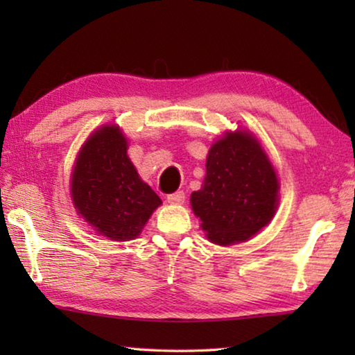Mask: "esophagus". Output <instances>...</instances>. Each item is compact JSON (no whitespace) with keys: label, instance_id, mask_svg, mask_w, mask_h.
<instances>
[{"label":"esophagus","instance_id":"1","mask_svg":"<svg viewBox=\"0 0 355 355\" xmlns=\"http://www.w3.org/2000/svg\"><path fill=\"white\" fill-rule=\"evenodd\" d=\"M184 199H186V196H184L183 191H177V192H173V194H167V202L175 203V205L183 203Z\"/></svg>","mask_w":355,"mask_h":355}]
</instances>
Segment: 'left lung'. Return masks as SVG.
<instances>
[{
	"label": "left lung",
	"mask_w": 355,
	"mask_h": 355,
	"mask_svg": "<svg viewBox=\"0 0 355 355\" xmlns=\"http://www.w3.org/2000/svg\"><path fill=\"white\" fill-rule=\"evenodd\" d=\"M279 182L254 136L227 133L208 152L202 189L191 205L209 241L241 243L269 224L277 208Z\"/></svg>",
	"instance_id": "obj_1"
}]
</instances>
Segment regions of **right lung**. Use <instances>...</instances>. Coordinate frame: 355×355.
I'll use <instances>...</instances> for the list:
<instances>
[{
    "label": "right lung",
    "mask_w": 355,
    "mask_h": 355,
    "mask_svg": "<svg viewBox=\"0 0 355 355\" xmlns=\"http://www.w3.org/2000/svg\"><path fill=\"white\" fill-rule=\"evenodd\" d=\"M71 199L98 235L116 241L136 238L161 205L137 175L127 156V139L116 125L95 131L84 144L71 173Z\"/></svg>",
    "instance_id": "add662e5"
}]
</instances>
